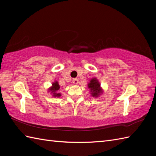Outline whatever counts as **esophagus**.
I'll use <instances>...</instances> for the list:
<instances>
[{
  "instance_id": "1",
  "label": "esophagus",
  "mask_w": 156,
  "mask_h": 156,
  "mask_svg": "<svg viewBox=\"0 0 156 156\" xmlns=\"http://www.w3.org/2000/svg\"><path fill=\"white\" fill-rule=\"evenodd\" d=\"M78 78H74L72 80V82H73V84H78Z\"/></svg>"
}]
</instances>
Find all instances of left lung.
I'll list each match as a JSON object with an SVG mask.
<instances>
[{"label":"left lung","mask_w":156,"mask_h":156,"mask_svg":"<svg viewBox=\"0 0 156 156\" xmlns=\"http://www.w3.org/2000/svg\"><path fill=\"white\" fill-rule=\"evenodd\" d=\"M88 88L90 89V94L92 97L97 98L103 93V89L97 78H92L88 83Z\"/></svg>","instance_id":"1"}]
</instances>
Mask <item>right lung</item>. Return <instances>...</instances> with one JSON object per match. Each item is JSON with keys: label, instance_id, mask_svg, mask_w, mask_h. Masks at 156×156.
<instances>
[{"label": "right lung", "instance_id": "right-lung-1", "mask_svg": "<svg viewBox=\"0 0 156 156\" xmlns=\"http://www.w3.org/2000/svg\"><path fill=\"white\" fill-rule=\"evenodd\" d=\"M60 87H59V84L58 81H54L52 82L51 86L48 88V92H50V94H52L54 97H60L61 94L58 92V91L59 90Z\"/></svg>", "mask_w": 156, "mask_h": 156}]
</instances>
